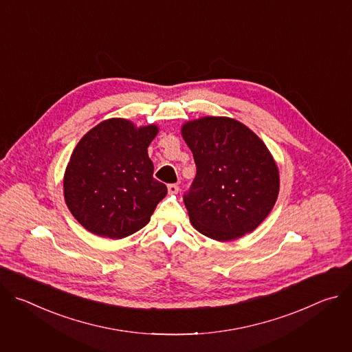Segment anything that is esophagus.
Here are the masks:
<instances>
[{
  "mask_svg": "<svg viewBox=\"0 0 352 352\" xmlns=\"http://www.w3.org/2000/svg\"><path fill=\"white\" fill-rule=\"evenodd\" d=\"M167 189H168V193H171V195H177L178 190H179V188H178L177 184H170Z\"/></svg>",
  "mask_w": 352,
  "mask_h": 352,
  "instance_id": "obj_1",
  "label": "esophagus"
}]
</instances>
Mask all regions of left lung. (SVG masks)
<instances>
[{"label": "left lung", "instance_id": "8db88e82", "mask_svg": "<svg viewBox=\"0 0 352 352\" xmlns=\"http://www.w3.org/2000/svg\"><path fill=\"white\" fill-rule=\"evenodd\" d=\"M181 133L196 164V177L184 195L192 226L216 241L252 232L272 212L280 189L267 146L228 117L188 121Z\"/></svg>", "mask_w": 352, "mask_h": 352}]
</instances>
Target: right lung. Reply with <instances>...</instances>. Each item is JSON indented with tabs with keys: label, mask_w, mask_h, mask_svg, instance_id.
I'll list each match as a JSON object with an SVG mask.
<instances>
[{
	"label": "right lung",
	"mask_w": 352,
	"mask_h": 352,
	"mask_svg": "<svg viewBox=\"0 0 352 352\" xmlns=\"http://www.w3.org/2000/svg\"><path fill=\"white\" fill-rule=\"evenodd\" d=\"M157 125L136 128L110 118L76 144L64 175V197L72 216L91 234L121 239L143 228L167 186L153 178L147 147Z\"/></svg>",
	"instance_id": "obj_1"
}]
</instances>
